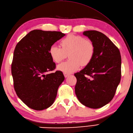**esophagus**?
Listing matches in <instances>:
<instances>
[{
  "mask_svg": "<svg viewBox=\"0 0 133 133\" xmlns=\"http://www.w3.org/2000/svg\"><path fill=\"white\" fill-rule=\"evenodd\" d=\"M63 74H64V75L65 78H67L69 75V74H68V73H66V72H63Z\"/></svg>",
  "mask_w": 133,
  "mask_h": 133,
  "instance_id": "34e87169",
  "label": "esophagus"
}]
</instances>
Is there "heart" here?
<instances>
[{"instance_id":"1","label":"heart","mask_w":133,"mask_h":133,"mask_svg":"<svg viewBox=\"0 0 133 133\" xmlns=\"http://www.w3.org/2000/svg\"><path fill=\"white\" fill-rule=\"evenodd\" d=\"M62 47L52 45L49 53L55 63L63 61L69 54V59L58 66V69L63 72L71 73L79 68L81 65L87 66L92 60L95 55V47L94 43L79 35L69 34L62 39Z\"/></svg>"}]
</instances>
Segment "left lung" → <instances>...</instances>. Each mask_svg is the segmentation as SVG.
Returning a JSON list of instances; mask_svg holds the SVG:
<instances>
[{
	"label": "left lung",
	"mask_w": 133,
	"mask_h": 133,
	"mask_svg": "<svg viewBox=\"0 0 133 133\" xmlns=\"http://www.w3.org/2000/svg\"><path fill=\"white\" fill-rule=\"evenodd\" d=\"M83 35L94 43L95 51L92 61L74 74L75 92L83 105L98 109L114 97L121 78V56L118 48L103 33L90 30Z\"/></svg>",
	"instance_id": "1"
}]
</instances>
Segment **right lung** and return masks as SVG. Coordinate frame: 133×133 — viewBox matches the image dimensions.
<instances>
[{
  "instance_id": "obj_1",
  "label": "right lung",
  "mask_w": 133,
  "mask_h": 133,
  "mask_svg": "<svg viewBox=\"0 0 133 133\" xmlns=\"http://www.w3.org/2000/svg\"><path fill=\"white\" fill-rule=\"evenodd\" d=\"M65 35L59 31L34 30L22 38L14 50L11 64L14 87L23 102L35 110L49 107L54 102L64 77L56 68L50 47Z\"/></svg>"
}]
</instances>
